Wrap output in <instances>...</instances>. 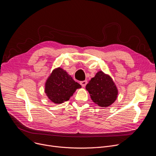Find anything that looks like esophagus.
I'll return each mask as SVG.
<instances>
[{
	"instance_id": "esophagus-1",
	"label": "esophagus",
	"mask_w": 156,
	"mask_h": 156,
	"mask_svg": "<svg viewBox=\"0 0 156 156\" xmlns=\"http://www.w3.org/2000/svg\"><path fill=\"white\" fill-rule=\"evenodd\" d=\"M80 84L82 86V87H85L86 84H87V81L86 80H84V81H80Z\"/></svg>"
}]
</instances>
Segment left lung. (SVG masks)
<instances>
[{"label":"left lung","instance_id":"8db88e82","mask_svg":"<svg viewBox=\"0 0 156 156\" xmlns=\"http://www.w3.org/2000/svg\"><path fill=\"white\" fill-rule=\"evenodd\" d=\"M92 101L101 107H107L117 99L119 91L112 78L99 71L86 86Z\"/></svg>","mask_w":156,"mask_h":156}]
</instances>
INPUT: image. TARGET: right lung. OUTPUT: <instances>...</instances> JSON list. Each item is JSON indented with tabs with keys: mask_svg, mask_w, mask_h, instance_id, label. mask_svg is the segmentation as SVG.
Returning <instances> with one entry per match:
<instances>
[{
	"mask_svg": "<svg viewBox=\"0 0 156 156\" xmlns=\"http://www.w3.org/2000/svg\"><path fill=\"white\" fill-rule=\"evenodd\" d=\"M44 87V91L49 99L54 104H60L69 101L81 86L65 70L58 67L52 70Z\"/></svg>",
	"mask_w": 156,
	"mask_h": 156,
	"instance_id": "add662e5",
	"label": "right lung"
}]
</instances>
